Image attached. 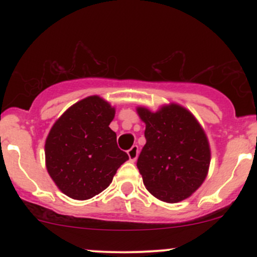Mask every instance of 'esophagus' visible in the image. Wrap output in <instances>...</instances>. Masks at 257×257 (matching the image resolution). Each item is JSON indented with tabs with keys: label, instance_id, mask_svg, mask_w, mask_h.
<instances>
[{
	"label": "esophagus",
	"instance_id": "1",
	"mask_svg": "<svg viewBox=\"0 0 257 257\" xmlns=\"http://www.w3.org/2000/svg\"><path fill=\"white\" fill-rule=\"evenodd\" d=\"M128 156H129V159H131L132 162L137 161V158L139 156V147L137 145H134L131 150H128Z\"/></svg>",
	"mask_w": 257,
	"mask_h": 257
}]
</instances>
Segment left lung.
Wrapping results in <instances>:
<instances>
[{"mask_svg": "<svg viewBox=\"0 0 257 257\" xmlns=\"http://www.w3.org/2000/svg\"><path fill=\"white\" fill-rule=\"evenodd\" d=\"M146 124V144L138 158V169L152 196L179 203L202 186L210 166V145L192 112L170 102L152 112L139 106Z\"/></svg>", "mask_w": 257, "mask_h": 257, "instance_id": "left-lung-1", "label": "left lung"}]
</instances>
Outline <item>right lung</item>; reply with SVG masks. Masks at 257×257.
Instances as JSON below:
<instances>
[{
    "instance_id": "1",
    "label": "right lung",
    "mask_w": 257,
    "mask_h": 257,
    "mask_svg": "<svg viewBox=\"0 0 257 257\" xmlns=\"http://www.w3.org/2000/svg\"><path fill=\"white\" fill-rule=\"evenodd\" d=\"M114 113L101 96H87L70 106L49 131L44 144L47 172L70 198L85 200L102 192L129 159L108 126Z\"/></svg>"
}]
</instances>
